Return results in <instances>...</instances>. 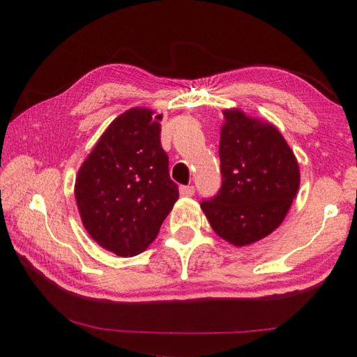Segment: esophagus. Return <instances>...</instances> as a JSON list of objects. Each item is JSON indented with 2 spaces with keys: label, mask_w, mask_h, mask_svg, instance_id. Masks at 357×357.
Listing matches in <instances>:
<instances>
[{
  "label": "esophagus",
  "mask_w": 357,
  "mask_h": 357,
  "mask_svg": "<svg viewBox=\"0 0 357 357\" xmlns=\"http://www.w3.org/2000/svg\"><path fill=\"white\" fill-rule=\"evenodd\" d=\"M179 193L181 197H192L195 193V189H193V185H183L179 187Z\"/></svg>",
  "instance_id": "34e87169"
}]
</instances>
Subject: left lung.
I'll return each mask as SVG.
<instances>
[{
    "label": "left lung",
    "mask_w": 357,
    "mask_h": 357,
    "mask_svg": "<svg viewBox=\"0 0 357 357\" xmlns=\"http://www.w3.org/2000/svg\"><path fill=\"white\" fill-rule=\"evenodd\" d=\"M220 128L222 187L202 209L227 243L244 247L280 227L299 189L296 155L269 121L239 108L223 110Z\"/></svg>",
    "instance_id": "left-lung-1"
}]
</instances>
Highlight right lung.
<instances>
[{
    "label": "right lung",
    "instance_id": "obj_1",
    "mask_svg": "<svg viewBox=\"0 0 357 357\" xmlns=\"http://www.w3.org/2000/svg\"><path fill=\"white\" fill-rule=\"evenodd\" d=\"M162 114L144 107L121 113L100 135L75 178L83 227L118 257L153 243L179 198L160 146Z\"/></svg>",
    "mask_w": 357,
    "mask_h": 357
}]
</instances>
